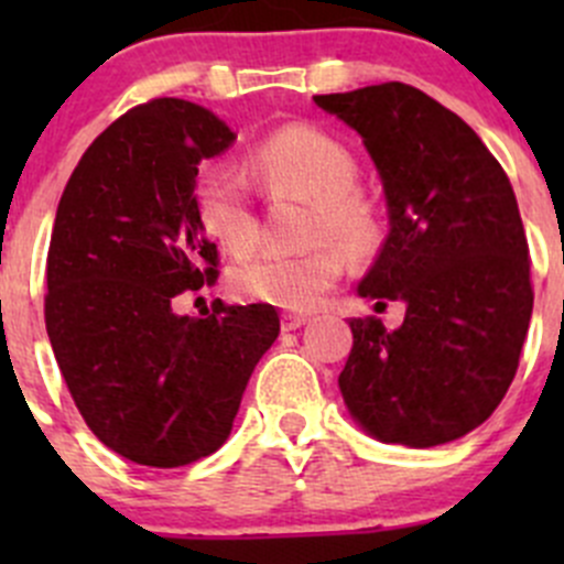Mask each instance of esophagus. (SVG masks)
<instances>
[{"mask_svg": "<svg viewBox=\"0 0 564 564\" xmlns=\"http://www.w3.org/2000/svg\"><path fill=\"white\" fill-rule=\"evenodd\" d=\"M305 322H311L308 314H292V311H289V314L281 316V327L283 329H297V327H303Z\"/></svg>", "mask_w": 564, "mask_h": 564, "instance_id": "esophagus-1", "label": "esophagus"}]
</instances>
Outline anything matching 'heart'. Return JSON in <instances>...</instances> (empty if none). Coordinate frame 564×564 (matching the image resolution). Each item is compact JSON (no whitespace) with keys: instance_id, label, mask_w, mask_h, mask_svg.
I'll list each match as a JSON object with an SVG mask.
<instances>
[{"instance_id":"obj_1","label":"heart","mask_w":564,"mask_h":564,"mask_svg":"<svg viewBox=\"0 0 564 564\" xmlns=\"http://www.w3.org/2000/svg\"><path fill=\"white\" fill-rule=\"evenodd\" d=\"M256 172L270 185L316 204L308 240L322 242L303 253H256L231 270L235 294L278 308H311L344 270L340 251L360 256L371 248L373 215L355 193V155L340 141L311 124H289L253 152ZM196 213L204 231L229 253H248L259 240L246 176L229 163H207L196 180ZM333 239L339 247L328 242Z\"/></svg>"}]
</instances>
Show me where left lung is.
Listing matches in <instances>:
<instances>
[{"label": "left lung", "mask_w": 564, "mask_h": 564, "mask_svg": "<svg viewBox=\"0 0 564 564\" xmlns=\"http://www.w3.org/2000/svg\"><path fill=\"white\" fill-rule=\"evenodd\" d=\"M314 104L362 135L388 198L390 235L357 292L406 303L392 333L351 318L338 388L377 440L445 445L491 417L519 368L534 292L516 193L480 135L409 84Z\"/></svg>", "instance_id": "obj_1"}]
</instances>
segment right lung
Listing matches in <instances>:
<instances>
[{
    "label": "right lung",
    "mask_w": 564,
    "mask_h": 564,
    "mask_svg": "<svg viewBox=\"0 0 564 564\" xmlns=\"http://www.w3.org/2000/svg\"><path fill=\"white\" fill-rule=\"evenodd\" d=\"M235 141L204 106L155 98L89 144L56 207L45 261V329L95 436L141 466L172 469L218 451L272 340V305L172 303L218 281L196 213L204 158Z\"/></svg>",
    "instance_id": "right-lung-1"
}]
</instances>
